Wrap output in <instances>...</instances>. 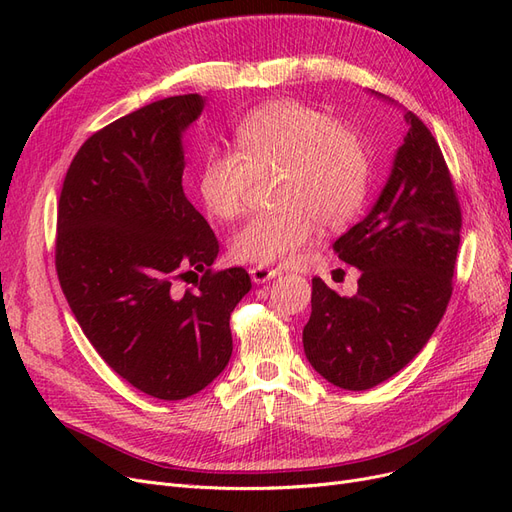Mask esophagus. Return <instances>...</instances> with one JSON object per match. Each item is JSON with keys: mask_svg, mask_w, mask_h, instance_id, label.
Here are the masks:
<instances>
[{"mask_svg": "<svg viewBox=\"0 0 512 512\" xmlns=\"http://www.w3.org/2000/svg\"><path fill=\"white\" fill-rule=\"evenodd\" d=\"M280 275H282L280 269H269V267H262V265L250 269V277H252L254 284H265V282L275 280V277H280Z\"/></svg>", "mask_w": 512, "mask_h": 512, "instance_id": "34e87169", "label": "esophagus"}]
</instances>
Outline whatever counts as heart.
<instances>
[{
  "label": "heart",
  "instance_id": "heart-1",
  "mask_svg": "<svg viewBox=\"0 0 512 512\" xmlns=\"http://www.w3.org/2000/svg\"><path fill=\"white\" fill-rule=\"evenodd\" d=\"M235 149H209L196 170V192L213 218L230 222L245 211L254 177L280 170L273 213L256 215L235 232L230 254L254 265H284L312 243L318 226L339 228L365 203L371 158L363 138L320 108L275 100L247 113Z\"/></svg>",
  "mask_w": 512,
  "mask_h": 512
}]
</instances>
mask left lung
Listing matches in <instances>:
<instances>
[{"instance_id": "left-lung-1", "label": "left lung", "mask_w": 512, "mask_h": 512, "mask_svg": "<svg viewBox=\"0 0 512 512\" xmlns=\"http://www.w3.org/2000/svg\"><path fill=\"white\" fill-rule=\"evenodd\" d=\"M374 209L333 243L361 269L354 297L312 280L307 361L339 389L365 391L423 350L453 294L461 207L436 138L412 111Z\"/></svg>"}]
</instances>
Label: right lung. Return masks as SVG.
Returning a JSON list of instances; mask_svg holds the SVG:
<instances>
[{"label":"right lung","mask_w":512,"mask_h":512,"mask_svg":"<svg viewBox=\"0 0 512 512\" xmlns=\"http://www.w3.org/2000/svg\"><path fill=\"white\" fill-rule=\"evenodd\" d=\"M203 106L198 94L164 98L94 132L57 203L55 269L72 314L108 367L166 401L222 374L230 314L252 288L245 269L211 267L220 243L181 185V134Z\"/></svg>","instance_id":"obj_1"}]
</instances>
